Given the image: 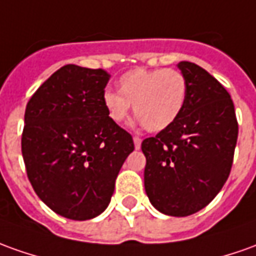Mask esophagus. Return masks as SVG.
Segmentation results:
<instances>
[{"instance_id":"esophagus-1","label":"esophagus","mask_w":256,"mask_h":256,"mask_svg":"<svg viewBox=\"0 0 256 256\" xmlns=\"http://www.w3.org/2000/svg\"><path fill=\"white\" fill-rule=\"evenodd\" d=\"M134 144H135V149H139L140 144H142V139L139 138V136H134Z\"/></svg>"}]
</instances>
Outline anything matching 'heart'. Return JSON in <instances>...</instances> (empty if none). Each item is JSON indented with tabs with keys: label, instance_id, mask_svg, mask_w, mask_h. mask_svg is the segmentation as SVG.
<instances>
[{
	"label": "heart",
	"instance_id": "obj_1",
	"mask_svg": "<svg viewBox=\"0 0 256 256\" xmlns=\"http://www.w3.org/2000/svg\"><path fill=\"white\" fill-rule=\"evenodd\" d=\"M188 84L177 70H132L118 79V92L107 89L103 104L111 121L121 124L131 112L140 120L145 130H166L184 108Z\"/></svg>",
	"mask_w": 256,
	"mask_h": 256
}]
</instances>
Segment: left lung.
<instances>
[{"label": "left lung", "instance_id": "8db88e82", "mask_svg": "<svg viewBox=\"0 0 256 256\" xmlns=\"http://www.w3.org/2000/svg\"><path fill=\"white\" fill-rule=\"evenodd\" d=\"M178 68L188 92L178 118L144 139L145 191L158 212L184 218L209 205L230 176L238 122L228 92L188 61Z\"/></svg>", "mask_w": 256, "mask_h": 256}]
</instances>
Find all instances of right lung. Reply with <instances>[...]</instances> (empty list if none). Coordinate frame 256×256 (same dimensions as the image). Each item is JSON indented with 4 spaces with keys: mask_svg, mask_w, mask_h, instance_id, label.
Returning a JSON list of instances; mask_svg holds the SVG:
<instances>
[{
    "mask_svg": "<svg viewBox=\"0 0 256 256\" xmlns=\"http://www.w3.org/2000/svg\"><path fill=\"white\" fill-rule=\"evenodd\" d=\"M104 70L64 65L32 96L22 154L37 196L58 214L89 220L104 212L120 168L134 150L130 132L103 104Z\"/></svg>",
    "mask_w": 256,
    "mask_h": 256,
    "instance_id": "add662e5",
    "label": "right lung"
}]
</instances>
